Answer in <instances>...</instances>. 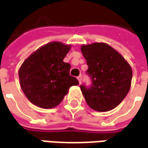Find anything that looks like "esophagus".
Here are the masks:
<instances>
[{
    "label": "esophagus",
    "mask_w": 148,
    "mask_h": 148,
    "mask_svg": "<svg viewBox=\"0 0 148 148\" xmlns=\"http://www.w3.org/2000/svg\"><path fill=\"white\" fill-rule=\"evenodd\" d=\"M77 78H78V82L81 83V82H82V76H78V77H77Z\"/></svg>",
    "instance_id": "34e87169"
}]
</instances>
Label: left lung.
Instances as JSON below:
<instances>
[{
    "label": "left lung",
    "instance_id": "left-lung-1",
    "mask_svg": "<svg viewBox=\"0 0 148 148\" xmlns=\"http://www.w3.org/2000/svg\"><path fill=\"white\" fill-rule=\"evenodd\" d=\"M87 60V73L91 87L80 86L89 107L98 112L112 110L128 94L132 79V69L124 57L105 43L81 46Z\"/></svg>",
    "mask_w": 148,
    "mask_h": 148
}]
</instances>
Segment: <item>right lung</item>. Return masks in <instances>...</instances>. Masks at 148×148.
<instances>
[{"instance_id": "add662e5", "label": "right lung", "mask_w": 148, "mask_h": 148, "mask_svg": "<svg viewBox=\"0 0 148 148\" xmlns=\"http://www.w3.org/2000/svg\"><path fill=\"white\" fill-rule=\"evenodd\" d=\"M71 45L53 41L40 47L23 61L18 70L22 90L33 104L42 108L57 106L72 86L78 85L70 75V65L63 60Z\"/></svg>"}]
</instances>
